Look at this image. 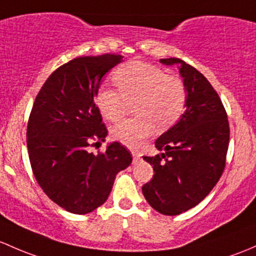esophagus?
I'll return each mask as SVG.
<instances>
[{"label":"esophagus","instance_id":"esophagus-1","mask_svg":"<svg viewBox=\"0 0 256 256\" xmlns=\"http://www.w3.org/2000/svg\"><path fill=\"white\" fill-rule=\"evenodd\" d=\"M131 154H132V158H134V163L138 162V160H140V154H138V153L135 152V150H132V152H131Z\"/></svg>","mask_w":256,"mask_h":256}]
</instances>
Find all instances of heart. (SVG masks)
Here are the masks:
<instances>
[{
  "label": "heart",
  "mask_w": 256,
  "mask_h": 256,
  "mask_svg": "<svg viewBox=\"0 0 256 256\" xmlns=\"http://www.w3.org/2000/svg\"><path fill=\"white\" fill-rule=\"evenodd\" d=\"M118 90L102 87L94 94V104L104 119L118 121L126 103H132L136 116L112 128V138L135 148L154 130L170 128L184 114L186 90L182 80L166 74L154 64L128 61L112 72Z\"/></svg>",
  "instance_id": "heart-1"
}]
</instances>
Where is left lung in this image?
<instances>
[{
    "label": "left lung",
    "instance_id": "1",
    "mask_svg": "<svg viewBox=\"0 0 256 256\" xmlns=\"http://www.w3.org/2000/svg\"><path fill=\"white\" fill-rule=\"evenodd\" d=\"M160 62L180 64L186 110L156 140V148L164 153L144 157L154 174L142 192L156 211L176 216L200 204L220 180L230 144V122L220 96L201 72L176 58Z\"/></svg>",
    "mask_w": 256,
    "mask_h": 256
}]
</instances>
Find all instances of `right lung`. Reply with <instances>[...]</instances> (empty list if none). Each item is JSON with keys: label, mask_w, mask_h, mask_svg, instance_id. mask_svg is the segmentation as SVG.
<instances>
[{"label": "right lung", "mask_w": 256, "mask_h": 256, "mask_svg": "<svg viewBox=\"0 0 256 256\" xmlns=\"http://www.w3.org/2000/svg\"><path fill=\"white\" fill-rule=\"evenodd\" d=\"M121 58L80 56L60 66L45 80L29 115L26 146L34 176L50 200L71 214L103 205L116 174L132 162L119 142L98 154L88 150L108 135L94 94Z\"/></svg>", "instance_id": "right-lung-1"}]
</instances>
